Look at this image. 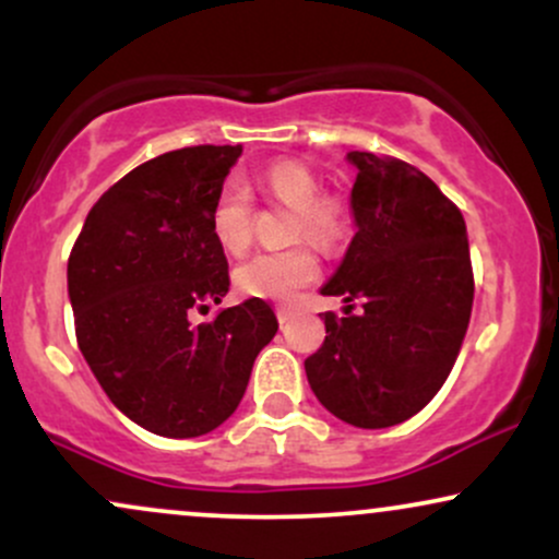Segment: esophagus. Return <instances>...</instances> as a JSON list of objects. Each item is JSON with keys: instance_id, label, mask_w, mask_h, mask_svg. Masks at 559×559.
<instances>
[{"instance_id": "1", "label": "esophagus", "mask_w": 559, "mask_h": 559, "mask_svg": "<svg viewBox=\"0 0 559 559\" xmlns=\"http://www.w3.org/2000/svg\"><path fill=\"white\" fill-rule=\"evenodd\" d=\"M275 316H278V323H281V325H286L288 320L294 318V312L286 310V307H278V310H275Z\"/></svg>"}]
</instances>
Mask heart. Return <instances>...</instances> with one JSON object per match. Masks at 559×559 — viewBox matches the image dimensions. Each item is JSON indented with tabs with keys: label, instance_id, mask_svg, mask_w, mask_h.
Segmentation results:
<instances>
[{
	"label": "heart",
	"instance_id": "b5f03b06",
	"mask_svg": "<svg viewBox=\"0 0 559 559\" xmlns=\"http://www.w3.org/2000/svg\"><path fill=\"white\" fill-rule=\"evenodd\" d=\"M265 186L273 197L297 210V236L331 247L344 234V210L336 199L320 197V183L305 165L294 159H281L265 170ZM254 204L249 186L239 176L228 178L217 189L210 228L228 252H241L252 239ZM320 265L307 247H288L278 252H258L236 267L234 281L243 297L271 301H294L312 281L318 278Z\"/></svg>",
	"mask_w": 559,
	"mask_h": 559
}]
</instances>
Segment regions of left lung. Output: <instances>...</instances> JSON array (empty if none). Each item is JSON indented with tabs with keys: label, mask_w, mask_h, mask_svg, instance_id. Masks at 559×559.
<instances>
[{
	"label": "left lung",
	"mask_w": 559,
	"mask_h": 559,
	"mask_svg": "<svg viewBox=\"0 0 559 559\" xmlns=\"http://www.w3.org/2000/svg\"><path fill=\"white\" fill-rule=\"evenodd\" d=\"M355 236L320 288L344 297L346 318L325 312V342L305 360L329 413L357 428H389L420 413L444 386L473 310V267L463 213L426 173L396 157L346 155ZM364 299L350 316L349 300Z\"/></svg>",
	"instance_id": "8db88e82"
}]
</instances>
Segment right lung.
I'll return each instance as SVG.
<instances>
[{"label":"right lung","mask_w":559,"mask_h":559,"mask_svg":"<svg viewBox=\"0 0 559 559\" xmlns=\"http://www.w3.org/2000/svg\"><path fill=\"white\" fill-rule=\"evenodd\" d=\"M239 155V144L186 146L133 168L99 197L68 260L81 355L126 418L168 439L228 420L278 331L258 297L189 323L228 294L210 210Z\"/></svg>","instance_id":"add662e5"}]
</instances>
